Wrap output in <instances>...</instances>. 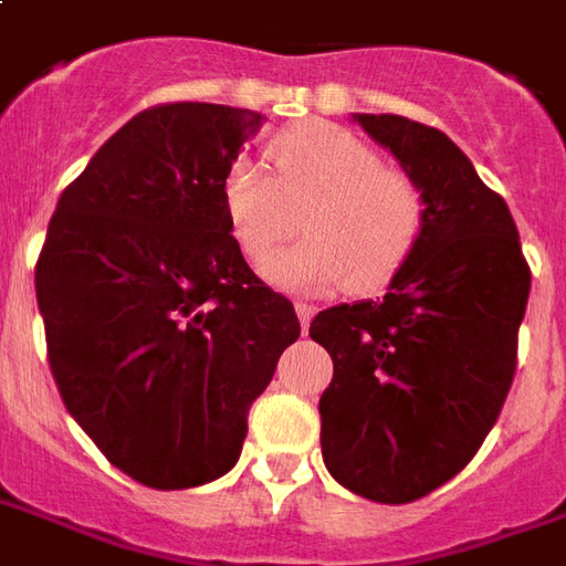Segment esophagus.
Listing matches in <instances>:
<instances>
[{"instance_id": "34e87169", "label": "esophagus", "mask_w": 566, "mask_h": 566, "mask_svg": "<svg viewBox=\"0 0 566 566\" xmlns=\"http://www.w3.org/2000/svg\"><path fill=\"white\" fill-rule=\"evenodd\" d=\"M296 317H300V324H303V329H308V324H312V317H315V305L312 303H296Z\"/></svg>"}]
</instances>
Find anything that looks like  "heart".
Instances as JSON below:
<instances>
[{
  "mask_svg": "<svg viewBox=\"0 0 566 566\" xmlns=\"http://www.w3.org/2000/svg\"><path fill=\"white\" fill-rule=\"evenodd\" d=\"M272 174L240 158L221 179V209L251 263H263L303 228L296 249L263 266L287 291L354 294L387 287L420 245L426 191L401 167L380 165L371 146L336 123H303L266 149Z\"/></svg>",
  "mask_w": 566,
  "mask_h": 566,
  "instance_id": "1",
  "label": "heart"
}]
</instances>
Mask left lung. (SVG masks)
I'll use <instances>...</instances> for the list:
<instances>
[{
	"label": "left lung",
	"mask_w": 566,
	"mask_h": 566,
	"mask_svg": "<svg viewBox=\"0 0 566 566\" xmlns=\"http://www.w3.org/2000/svg\"><path fill=\"white\" fill-rule=\"evenodd\" d=\"M354 119L420 182L429 216L384 300L333 305L308 326L333 357L321 450L350 492L411 504L492 432L516 375L531 270L504 198L447 134L396 113Z\"/></svg>",
	"instance_id": "obj_1"
}]
</instances>
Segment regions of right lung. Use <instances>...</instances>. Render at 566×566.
I'll list each match as a JSON object with an SVG mask.
<instances>
[{
  "label": "right lung",
  "mask_w": 566,
  "mask_h": 566,
  "mask_svg": "<svg viewBox=\"0 0 566 566\" xmlns=\"http://www.w3.org/2000/svg\"><path fill=\"white\" fill-rule=\"evenodd\" d=\"M261 116L137 113L62 191L35 263L60 396L123 474L191 489L228 474L251 401L300 338L294 303L242 258L221 179Z\"/></svg>",
  "instance_id": "add662e5"
}]
</instances>
